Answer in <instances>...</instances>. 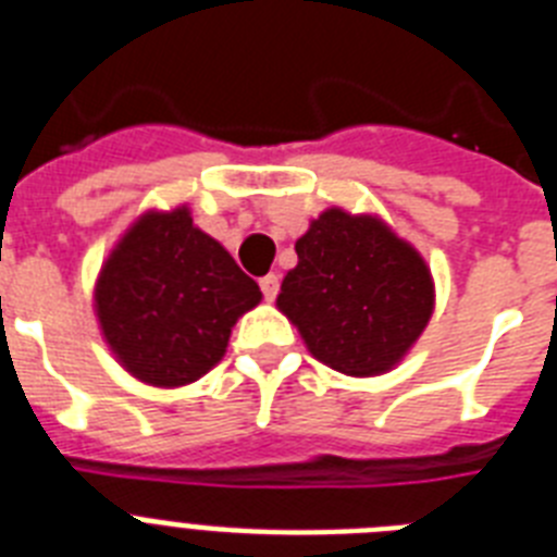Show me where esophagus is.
<instances>
[{"label":"esophagus","mask_w":557,"mask_h":557,"mask_svg":"<svg viewBox=\"0 0 557 557\" xmlns=\"http://www.w3.org/2000/svg\"><path fill=\"white\" fill-rule=\"evenodd\" d=\"M259 287H261V293H264V298H268V301H273V298L278 296V275L268 273L259 282Z\"/></svg>","instance_id":"obj_1"}]
</instances>
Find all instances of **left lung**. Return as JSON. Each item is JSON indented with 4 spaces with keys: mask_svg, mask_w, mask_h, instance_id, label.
<instances>
[{
    "mask_svg": "<svg viewBox=\"0 0 557 557\" xmlns=\"http://www.w3.org/2000/svg\"><path fill=\"white\" fill-rule=\"evenodd\" d=\"M278 310L319 361L347 375L398 364L433 312L424 259L387 224L333 207L296 242Z\"/></svg>",
    "mask_w": 557,
    "mask_h": 557,
    "instance_id": "8db88e82",
    "label": "left lung"
}]
</instances>
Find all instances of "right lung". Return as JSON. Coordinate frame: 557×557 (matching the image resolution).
<instances>
[{"label":"right lung","mask_w":557,"mask_h":557,"mask_svg":"<svg viewBox=\"0 0 557 557\" xmlns=\"http://www.w3.org/2000/svg\"><path fill=\"white\" fill-rule=\"evenodd\" d=\"M259 301V284L193 227L187 207L141 215L96 284L110 350L156 387H182L219 364L238 315Z\"/></svg>","instance_id":"add662e5"}]
</instances>
